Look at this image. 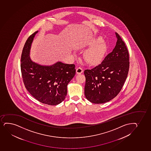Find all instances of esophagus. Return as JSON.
Instances as JSON below:
<instances>
[{
	"label": "esophagus",
	"mask_w": 151,
	"mask_h": 151,
	"mask_svg": "<svg viewBox=\"0 0 151 151\" xmlns=\"http://www.w3.org/2000/svg\"><path fill=\"white\" fill-rule=\"evenodd\" d=\"M83 69H82V68H77L76 69V73L77 74H81L83 73Z\"/></svg>",
	"instance_id": "1"
}]
</instances>
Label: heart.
<instances>
[{
	"instance_id": "b5f03b06",
	"label": "heart",
	"mask_w": 151,
	"mask_h": 151,
	"mask_svg": "<svg viewBox=\"0 0 151 151\" xmlns=\"http://www.w3.org/2000/svg\"><path fill=\"white\" fill-rule=\"evenodd\" d=\"M92 46L83 54L85 60L91 65H96L104 58L107 50V45L101 38L93 39L88 42V46Z\"/></svg>"
}]
</instances>
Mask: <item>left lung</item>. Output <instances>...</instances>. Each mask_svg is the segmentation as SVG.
Wrapping results in <instances>:
<instances>
[{
    "instance_id": "8db88e82",
    "label": "left lung",
    "mask_w": 151,
    "mask_h": 151,
    "mask_svg": "<svg viewBox=\"0 0 151 151\" xmlns=\"http://www.w3.org/2000/svg\"><path fill=\"white\" fill-rule=\"evenodd\" d=\"M115 34L117 40L112 51L98 65L84 71L85 95L93 103L102 104L116 97L122 90L128 75V50L118 33Z\"/></svg>"
}]
</instances>
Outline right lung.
I'll use <instances>...</instances> for the list:
<instances>
[{"mask_svg": "<svg viewBox=\"0 0 151 151\" xmlns=\"http://www.w3.org/2000/svg\"><path fill=\"white\" fill-rule=\"evenodd\" d=\"M38 32L28 38L23 48L21 59L23 82L28 92L39 102L56 105L66 97L67 86L76 74L75 65L57 62L50 66H44L33 62L29 51Z\"/></svg>", "mask_w": 151, "mask_h": 151, "instance_id": "obj_1", "label": "right lung"}]
</instances>
